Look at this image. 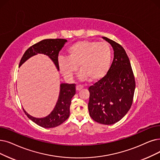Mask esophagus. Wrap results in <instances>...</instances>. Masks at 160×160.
Masks as SVG:
<instances>
[{"label":"esophagus","mask_w":160,"mask_h":160,"mask_svg":"<svg viewBox=\"0 0 160 160\" xmlns=\"http://www.w3.org/2000/svg\"><path fill=\"white\" fill-rule=\"evenodd\" d=\"M82 89H83V86H76V89L77 92L80 91V90Z\"/></svg>","instance_id":"34e87169"}]
</instances>
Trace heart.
I'll return each instance as SVG.
<instances>
[{
  "mask_svg": "<svg viewBox=\"0 0 160 160\" xmlns=\"http://www.w3.org/2000/svg\"><path fill=\"white\" fill-rule=\"evenodd\" d=\"M67 58L58 59L59 71L66 78L73 77L79 67V78L98 81L107 74L112 62V50L105 42L82 40L67 49Z\"/></svg>",
  "mask_w": 160,
  "mask_h": 160,
  "instance_id": "1",
  "label": "heart"
}]
</instances>
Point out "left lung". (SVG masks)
<instances>
[{
  "label": "left lung",
  "mask_w": 160,
  "mask_h": 160,
  "mask_svg": "<svg viewBox=\"0 0 160 160\" xmlns=\"http://www.w3.org/2000/svg\"><path fill=\"white\" fill-rule=\"evenodd\" d=\"M114 59L107 74L89 88L88 110L98 123L112 125L126 115L133 102L135 82L130 61L123 47L107 37Z\"/></svg>",
  "instance_id": "left-lung-1"
}]
</instances>
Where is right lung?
<instances>
[{
	"mask_svg": "<svg viewBox=\"0 0 160 160\" xmlns=\"http://www.w3.org/2000/svg\"><path fill=\"white\" fill-rule=\"evenodd\" d=\"M66 39H44L28 48L21 59L19 67L31 57L38 53L47 55L59 71L58 67V55L67 42ZM76 93L75 84L62 83L60 84V91L58 100L52 112L44 118H35L31 116L23 109L24 112L33 122L44 128L57 127L63 123L70 115V106L72 97Z\"/></svg>",
	"mask_w": 160,
	"mask_h": 160,
	"instance_id": "add662e5",
	"label": "right lung"
}]
</instances>
